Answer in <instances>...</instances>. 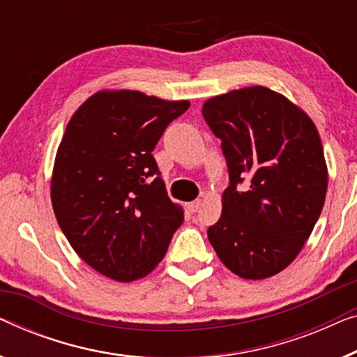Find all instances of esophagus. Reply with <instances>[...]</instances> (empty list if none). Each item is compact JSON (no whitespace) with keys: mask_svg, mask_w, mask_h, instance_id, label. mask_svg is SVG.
<instances>
[{"mask_svg":"<svg viewBox=\"0 0 357 357\" xmlns=\"http://www.w3.org/2000/svg\"><path fill=\"white\" fill-rule=\"evenodd\" d=\"M199 206H201V201L199 199L191 201V203H188V209L191 211V213H196V211L199 209Z\"/></svg>","mask_w":357,"mask_h":357,"instance_id":"esophagus-1","label":"esophagus"}]
</instances>
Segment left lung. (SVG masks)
<instances>
[{"label": "left lung", "instance_id": "obj_1", "mask_svg": "<svg viewBox=\"0 0 357 357\" xmlns=\"http://www.w3.org/2000/svg\"><path fill=\"white\" fill-rule=\"evenodd\" d=\"M203 117L222 142L230 177L220 219L208 229L211 245L241 278L275 275L303 250L324 208L328 174L317 128L266 86L211 98Z\"/></svg>", "mask_w": 357, "mask_h": 357}]
</instances>
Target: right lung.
<instances>
[{
    "label": "right lung",
    "instance_id": "right-lung-1",
    "mask_svg": "<svg viewBox=\"0 0 357 357\" xmlns=\"http://www.w3.org/2000/svg\"><path fill=\"white\" fill-rule=\"evenodd\" d=\"M188 101L98 91L67 123L51 177L54 215L86 264L117 282L166 256L183 209L169 199L153 149Z\"/></svg>",
    "mask_w": 357,
    "mask_h": 357
}]
</instances>
